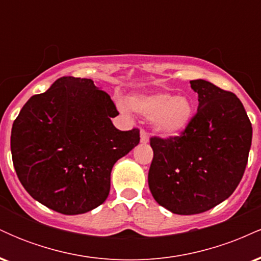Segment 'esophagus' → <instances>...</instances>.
<instances>
[{"label": "esophagus", "instance_id": "obj_1", "mask_svg": "<svg viewBox=\"0 0 261 261\" xmlns=\"http://www.w3.org/2000/svg\"><path fill=\"white\" fill-rule=\"evenodd\" d=\"M140 141H141V143H143V145L148 143V141H149L148 134L146 133L145 130H141V133H140Z\"/></svg>", "mask_w": 261, "mask_h": 261}]
</instances>
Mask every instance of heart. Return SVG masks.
<instances>
[{
  "label": "heart",
  "instance_id": "1",
  "mask_svg": "<svg viewBox=\"0 0 261 261\" xmlns=\"http://www.w3.org/2000/svg\"><path fill=\"white\" fill-rule=\"evenodd\" d=\"M135 112L151 118L154 131L163 137H174L190 126L195 115V107L190 98L170 93L141 94L130 98Z\"/></svg>",
  "mask_w": 261,
  "mask_h": 261
}]
</instances>
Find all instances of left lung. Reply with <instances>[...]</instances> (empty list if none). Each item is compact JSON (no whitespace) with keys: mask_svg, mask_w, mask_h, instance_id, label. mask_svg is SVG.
Listing matches in <instances>:
<instances>
[{"mask_svg":"<svg viewBox=\"0 0 261 261\" xmlns=\"http://www.w3.org/2000/svg\"><path fill=\"white\" fill-rule=\"evenodd\" d=\"M197 113L180 136L152 137L148 187L176 215L211 210L232 195L247 167L253 128L242 101L203 80L190 81Z\"/></svg>","mask_w":261,"mask_h":261,"instance_id":"left-lung-1","label":"left lung"}]
</instances>
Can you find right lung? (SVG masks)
Masks as SVG:
<instances>
[{
	"label": "right lung",
	"instance_id": "add662e5",
	"mask_svg": "<svg viewBox=\"0 0 261 261\" xmlns=\"http://www.w3.org/2000/svg\"><path fill=\"white\" fill-rule=\"evenodd\" d=\"M109 94L88 79L65 76L33 95L11 133L18 179L33 199L64 215L86 214L107 200L116 161L140 142L120 131Z\"/></svg>",
	"mask_w": 261,
	"mask_h": 261
}]
</instances>
